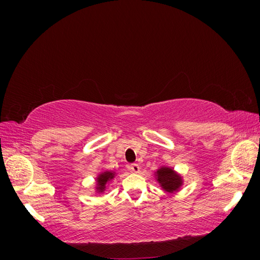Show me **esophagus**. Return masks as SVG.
Returning a JSON list of instances; mask_svg holds the SVG:
<instances>
[{
    "instance_id": "obj_1",
    "label": "esophagus",
    "mask_w": 260,
    "mask_h": 260,
    "mask_svg": "<svg viewBox=\"0 0 260 260\" xmlns=\"http://www.w3.org/2000/svg\"><path fill=\"white\" fill-rule=\"evenodd\" d=\"M129 170L135 172V174H138V172H140V166L138 164H131L129 166Z\"/></svg>"
}]
</instances>
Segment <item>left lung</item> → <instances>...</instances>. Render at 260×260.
<instances>
[{"label": "left lung", "mask_w": 260, "mask_h": 260, "mask_svg": "<svg viewBox=\"0 0 260 260\" xmlns=\"http://www.w3.org/2000/svg\"><path fill=\"white\" fill-rule=\"evenodd\" d=\"M155 176L162 190L169 193L178 192L183 184L182 177L170 167H160L155 172Z\"/></svg>", "instance_id": "8db88e82"}]
</instances>
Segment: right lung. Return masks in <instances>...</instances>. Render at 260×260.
<instances>
[{"mask_svg": "<svg viewBox=\"0 0 260 260\" xmlns=\"http://www.w3.org/2000/svg\"><path fill=\"white\" fill-rule=\"evenodd\" d=\"M115 172L114 171H104L101 172V174L96 178V191L99 193H102L105 191L106 184L114 179Z\"/></svg>", "mask_w": 260, "mask_h": 260, "instance_id": "add662e5", "label": "right lung"}]
</instances>
